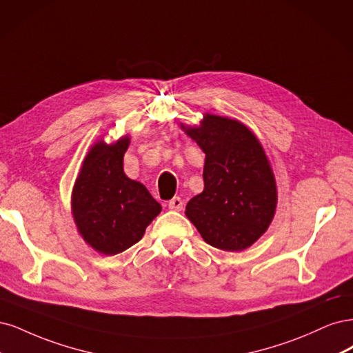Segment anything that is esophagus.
Wrapping results in <instances>:
<instances>
[{"mask_svg": "<svg viewBox=\"0 0 353 353\" xmlns=\"http://www.w3.org/2000/svg\"><path fill=\"white\" fill-rule=\"evenodd\" d=\"M168 208L173 211H181V208H183V201L179 196H174L173 199L168 201Z\"/></svg>", "mask_w": 353, "mask_h": 353, "instance_id": "34e87169", "label": "esophagus"}]
</instances>
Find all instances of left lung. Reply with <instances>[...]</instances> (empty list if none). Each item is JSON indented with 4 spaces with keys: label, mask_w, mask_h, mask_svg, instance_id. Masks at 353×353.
I'll list each match as a JSON object with an SVG mask.
<instances>
[{
    "label": "left lung",
    "mask_w": 353,
    "mask_h": 353,
    "mask_svg": "<svg viewBox=\"0 0 353 353\" xmlns=\"http://www.w3.org/2000/svg\"><path fill=\"white\" fill-rule=\"evenodd\" d=\"M186 133L205 152L203 192L188 202V219L208 245L243 251L265 233L276 211L274 174L263 146L245 124L220 116L207 114Z\"/></svg>",
    "instance_id": "8db88e82"
}]
</instances>
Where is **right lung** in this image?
Listing matches in <instances>:
<instances>
[{
	"label": "right lung",
	"instance_id": "obj_1",
	"mask_svg": "<svg viewBox=\"0 0 353 353\" xmlns=\"http://www.w3.org/2000/svg\"><path fill=\"white\" fill-rule=\"evenodd\" d=\"M129 138L114 145L98 142L89 151L72 198L77 230L105 255H116L138 243L161 211L151 193L123 172Z\"/></svg>",
	"mask_w": 353,
	"mask_h": 353
}]
</instances>
